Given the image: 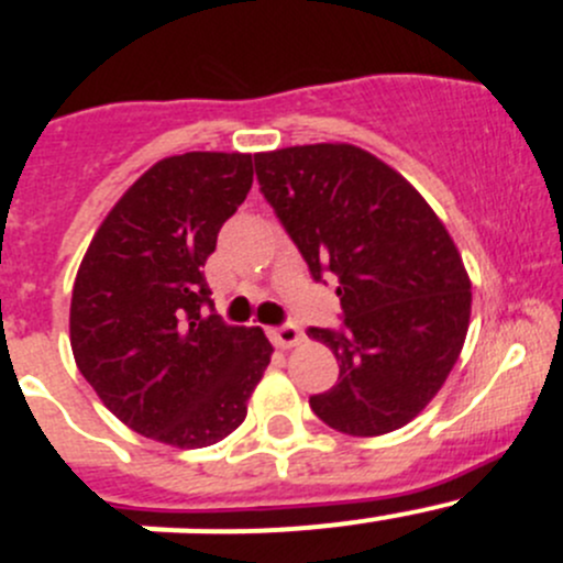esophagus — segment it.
I'll return each instance as SVG.
<instances>
[{"label": "esophagus", "instance_id": "obj_1", "mask_svg": "<svg viewBox=\"0 0 563 563\" xmlns=\"http://www.w3.org/2000/svg\"><path fill=\"white\" fill-rule=\"evenodd\" d=\"M269 338H272V343L280 345V349H291V345L302 343L305 334H302V329L297 327V323L286 321V323H280V327H272Z\"/></svg>", "mask_w": 563, "mask_h": 563}]
</instances>
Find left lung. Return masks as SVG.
<instances>
[{
    "label": "left lung",
    "mask_w": 563,
    "mask_h": 563,
    "mask_svg": "<svg viewBox=\"0 0 563 563\" xmlns=\"http://www.w3.org/2000/svg\"><path fill=\"white\" fill-rule=\"evenodd\" d=\"M255 176L316 283H338L340 327H310L340 376L310 397L329 428L382 435L411 422L455 367L471 283L455 242L387 163L351 144L255 155Z\"/></svg>",
    "instance_id": "left-lung-1"
}]
</instances>
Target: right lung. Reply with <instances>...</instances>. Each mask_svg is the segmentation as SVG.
<instances>
[{
	"label": "right lung",
	"instance_id": "right-lung-1",
	"mask_svg": "<svg viewBox=\"0 0 563 563\" xmlns=\"http://www.w3.org/2000/svg\"><path fill=\"white\" fill-rule=\"evenodd\" d=\"M253 185V155L155 163L108 212L78 269L70 345L81 376L130 430L218 444L247 413L272 345L214 313L201 266Z\"/></svg>",
	"mask_w": 563,
	"mask_h": 563
}]
</instances>
